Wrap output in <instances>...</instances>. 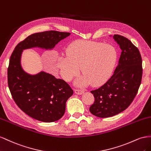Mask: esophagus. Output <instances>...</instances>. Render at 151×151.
<instances>
[{"instance_id":"1","label":"esophagus","mask_w":151,"mask_h":151,"mask_svg":"<svg viewBox=\"0 0 151 151\" xmlns=\"http://www.w3.org/2000/svg\"><path fill=\"white\" fill-rule=\"evenodd\" d=\"M75 93L78 94V95H81L84 93V91L82 90H80V89H75Z\"/></svg>"}]
</instances>
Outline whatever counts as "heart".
I'll list each match as a JSON object with an SVG mask.
<instances>
[{"instance_id":"obj_1","label":"heart","mask_w":151,"mask_h":151,"mask_svg":"<svg viewBox=\"0 0 151 151\" xmlns=\"http://www.w3.org/2000/svg\"><path fill=\"white\" fill-rule=\"evenodd\" d=\"M66 55L58 59V67L66 81H70L80 71L83 75L75 81L77 85L102 83L113 71L117 52L113 46L102 43L77 40L66 49Z\"/></svg>"}]
</instances>
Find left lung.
I'll list each match as a JSON object with an SVG mask.
<instances>
[{"label": "left lung", "instance_id": "8db88e82", "mask_svg": "<svg viewBox=\"0 0 151 151\" xmlns=\"http://www.w3.org/2000/svg\"><path fill=\"white\" fill-rule=\"evenodd\" d=\"M122 49L117 67L111 78L100 88L90 91L95 98L90 111L99 118L118 114L130 105L137 93L142 76L139 49L126 37L114 35Z\"/></svg>", "mask_w": 151, "mask_h": 151}]
</instances>
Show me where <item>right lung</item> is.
<instances>
[{
  "mask_svg": "<svg viewBox=\"0 0 151 151\" xmlns=\"http://www.w3.org/2000/svg\"><path fill=\"white\" fill-rule=\"evenodd\" d=\"M70 34L58 31L32 34L19 42L11 54L7 81L12 97L24 113L38 121L50 123L61 119L73 90L65 81L49 73L41 71L32 75L25 72L21 65V54L33 47L52 49Z\"/></svg>",
  "mask_w": 151,
  "mask_h": 151,
  "instance_id": "obj_1",
  "label": "right lung"
}]
</instances>
